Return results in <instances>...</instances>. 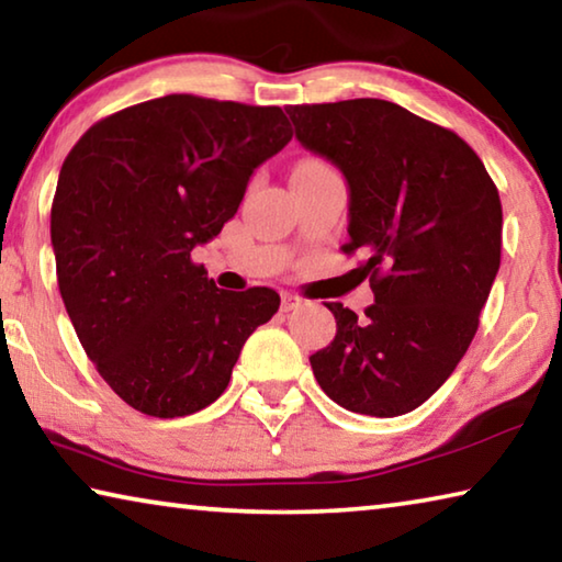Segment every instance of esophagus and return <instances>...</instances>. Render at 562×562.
<instances>
[{
	"instance_id": "esophagus-1",
	"label": "esophagus",
	"mask_w": 562,
	"mask_h": 562,
	"mask_svg": "<svg viewBox=\"0 0 562 562\" xmlns=\"http://www.w3.org/2000/svg\"><path fill=\"white\" fill-rule=\"evenodd\" d=\"M304 304H307V300H302L300 294H294V292H284L282 294V312L300 310V307H304Z\"/></svg>"
}]
</instances>
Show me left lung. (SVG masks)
Segmentation results:
<instances>
[{"label":"left lung","instance_id":"obj_1","mask_svg":"<svg viewBox=\"0 0 562 562\" xmlns=\"http://www.w3.org/2000/svg\"><path fill=\"white\" fill-rule=\"evenodd\" d=\"M300 144L349 188L347 255H367L364 317L327 302L331 345L310 357L331 402L392 418L422 406L459 364L501 268L498 188L453 131L382 99L290 106Z\"/></svg>","mask_w":562,"mask_h":562}]
</instances>
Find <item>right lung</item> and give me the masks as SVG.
I'll return each mask as SVG.
<instances>
[{
	"label": "right lung",
	"mask_w": 562,
	"mask_h": 562,
	"mask_svg": "<svg viewBox=\"0 0 562 562\" xmlns=\"http://www.w3.org/2000/svg\"><path fill=\"white\" fill-rule=\"evenodd\" d=\"M290 138L280 106L170 93L93 123L66 156L52 203L59 292L83 351L136 412L213 404L278 312V292L215 288L190 252Z\"/></svg>",
	"instance_id": "1"
}]
</instances>
